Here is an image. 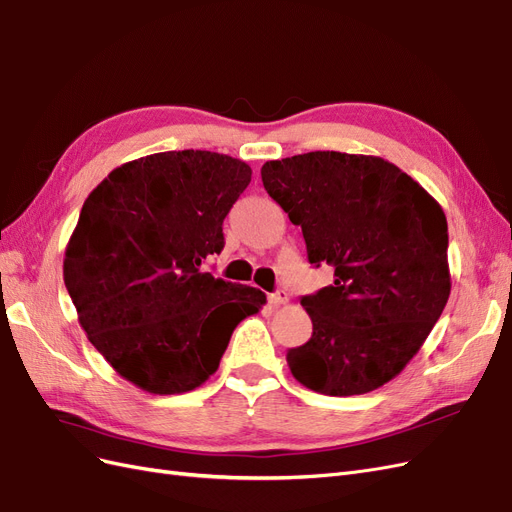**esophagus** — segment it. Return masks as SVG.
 Masks as SVG:
<instances>
[{
	"instance_id": "34e87169",
	"label": "esophagus",
	"mask_w": 512,
	"mask_h": 512,
	"mask_svg": "<svg viewBox=\"0 0 512 512\" xmlns=\"http://www.w3.org/2000/svg\"><path fill=\"white\" fill-rule=\"evenodd\" d=\"M268 300H270V304H274V306L287 304V302H289V293H287L285 289H278V291H274V293L268 295Z\"/></svg>"
}]
</instances>
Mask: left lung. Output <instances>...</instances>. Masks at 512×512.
<instances>
[{"mask_svg": "<svg viewBox=\"0 0 512 512\" xmlns=\"http://www.w3.org/2000/svg\"><path fill=\"white\" fill-rule=\"evenodd\" d=\"M261 180L302 227L312 266L334 268L332 285L302 298L312 336L287 353L291 374L325 395L383 387L417 355L449 300L440 204L372 155L315 151L266 161Z\"/></svg>", "mask_w": 512, "mask_h": 512, "instance_id": "obj_1", "label": "left lung"}]
</instances>
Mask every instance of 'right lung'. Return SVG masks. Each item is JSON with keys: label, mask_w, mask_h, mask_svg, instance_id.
<instances>
[{"label": "right lung", "mask_w": 512, "mask_h": 512, "mask_svg": "<svg viewBox=\"0 0 512 512\" xmlns=\"http://www.w3.org/2000/svg\"><path fill=\"white\" fill-rule=\"evenodd\" d=\"M251 174L229 155L155 153L112 170L82 204L65 287L91 344L136 387H200L236 325L266 304L263 291L204 272Z\"/></svg>", "instance_id": "add662e5"}]
</instances>
